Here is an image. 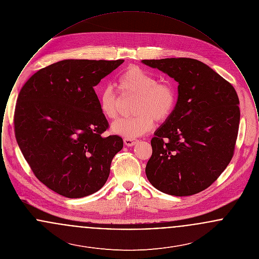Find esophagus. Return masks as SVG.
I'll use <instances>...</instances> for the list:
<instances>
[{
  "label": "esophagus",
  "instance_id": "obj_1",
  "mask_svg": "<svg viewBox=\"0 0 259 259\" xmlns=\"http://www.w3.org/2000/svg\"><path fill=\"white\" fill-rule=\"evenodd\" d=\"M139 142L138 139H134V138H124V144L127 147H132L136 145Z\"/></svg>",
  "mask_w": 259,
  "mask_h": 259
}]
</instances>
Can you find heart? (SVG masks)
Masks as SVG:
<instances>
[{
  "instance_id": "b5f03b06",
  "label": "heart",
  "mask_w": 259,
  "mask_h": 259,
  "mask_svg": "<svg viewBox=\"0 0 259 259\" xmlns=\"http://www.w3.org/2000/svg\"><path fill=\"white\" fill-rule=\"evenodd\" d=\"M118 87L122 97H136L134 116L119 119L112 125V131L125 138H135L148 133L154 121L167 122L175 111L178 95L170 82H159L154 74L138 66H129L118 77ZM121 98L111 85L99 93V107L103 115L114 120L120 111Z\"/></svg>"
}]
</instances>
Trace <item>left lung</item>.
I'll use <instances>...</instances> for the list:
<instances>
[{"label": "left lung", "instance_id": "8db88e82", "mask_svg": "<svg viewBox=\"0 0 259 259\" xmlns=\"http://www.w3.org/2000/svg\"><path fill=\"white\" fill-rule=\"evenodd\" d=\"M143 63L179 82L175 111L150 142L148 181L174 196L199 193L218 180L234 155L240 122L237 92L230 82L195 59Z\"/></svg>", "mask_w": 259, "mask_h": 259}]
</instances>
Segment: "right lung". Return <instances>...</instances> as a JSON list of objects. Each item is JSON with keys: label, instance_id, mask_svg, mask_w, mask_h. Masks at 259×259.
Here are the masks:
<instances>
[{"label": "right lung", "instance_id": "obj_1", "mask_svg": "<svg viewBox=\"0 0 259 259\" xmlns=\"http://www.w3.org/2000/svg\"><path fill=\"white\" fill-rule=\"evenodd\" d=\"M124 60H63L33 74L14 111L19 148L37 180L67 198L93 194L106 184L114 155L123 148L94 87Z\"/></svg>", "mask_w": 259, "mask_h": 259}]
</instances>
